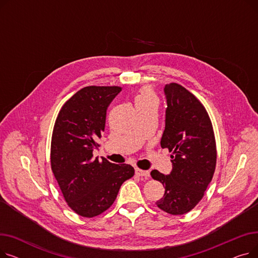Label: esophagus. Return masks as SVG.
<instances>
[{"label":"esophagus","instance_id":"obj_1","mask_svg":"<svg viewBox=\"0 0 258 258\" xmlns=\"http://www.w3.org/2000/svg\"><path fill=\"white\" fill-rule=\"evenodd\" d=\"M135 172H136V174L139 175V177H144V178L150 177V171H148V170H143V169L136 168V169H135Z\"/></svg>","mask_w":258,"mask_h":258}]
</instances>
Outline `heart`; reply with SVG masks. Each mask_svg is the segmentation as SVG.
Here are the masks:
<instances>
[{"instance_id": "1", "label": "heart", "mask_w": 258, "mask_h": 258, "mask_svg": "<svg viewBox=\"0 0 258 258\" xmlns=\"http://www.w3.org/2000/svg\"><path fill=\"white\" fill-rule=\"evenodd\" d=\"M153 99H155L153 92L148 88H144L139 92V94L137 95L136 98H135V103H136V105H138L140 103L146 102L148 100H153Z\"/></svg>"}]
</instances>
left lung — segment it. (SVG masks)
Returning <instances> with one entry per match:
<instances>
[{
    "mask_svg": "<svg viewBox=\"0 0 258 258\" xmlns=\"http://www.w3.org/2000/svg\"><path fill=\"white\" fill-rule=\"evenodd\" d=\"M164 94L167 107L160 143L172 153V169L169 174L156 169L151 174L165 187L157 206L179 215L194 209L204 197L215 170L216 146L208 113L195 95L178 84L166 85Z\"/></svg>",
    "mask_w": 258,
    "mask_h": 258,
    "instance_id": "8db88e82",
    "label": "left lung"
}]
</instances>
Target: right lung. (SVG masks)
<instances>
[{
    "label": "right lung",
    "mask_w": 258,
    "mask_h": 258,
    "mask_svg": "<svg viewBox=\"0 0 258 258\" xmlns=\"http://www.w3.org/2000/svg\"><path fill=\"white\" fill-rule=\"evenodd\" d=\"M119 87H86L61 107L51 141V168L69 207L84 218L110 208L134 167L93 158L104 131L106 108Z\"/></svg>",
    "instance_id": "1"
}]
</instances>
